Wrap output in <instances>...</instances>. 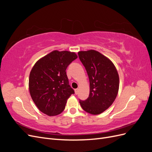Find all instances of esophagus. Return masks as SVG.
Listing matches in <instances>:
<instances>
[{"mask_svg":"<svg viewBox=\"0 0 152 152\" xmlns=\"http://www.w3.org/2000/svg\"><path fill=\"white\" fill-rule=\"evenodd\" d=\"M78 91H79V89H75V94H78Z\"/></svg>","mask_w":152,"mask_h":152,"instance_id":"1","label":"esophagus"}]
</instances>
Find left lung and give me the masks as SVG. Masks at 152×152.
Listing matches in <instances>:
<instances>
[{"label":"left lung","instance_id":"8db88e82","mask_svg":"<svg viewBox=\"0 0 152 152\" xmlns=\"http://www.w3.org/2000/svg\"><path fill=\"white\" fill-rule=\"evenodd\" d=\"M78 55L87 71L90 84L88 98L84 101L80 99L79 103L86 112L100 114L112 104L117 96V70L108 58L96 50L79 51Z\"/></svg>","mask_w":152,"mask_h":152}]
</instances>
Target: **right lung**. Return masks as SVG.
<instances>
[{
    "instance_id": "right-lung-1",
    "label": "right lung",
    "mask_w": 152,
    "mask_h": 152,
    "mask_svg": "<svg viewBox=\"0 0 152 152\" xmlns=\"http://www.w3.org/2000/svg\"><path fill=\"white\" fill-rule=\"evenodd\" d=\"M77 58L75 53L53 50L40 59L32 68L29 91L40 112L54 116L65 109L67 99L75 93L69 85L66 70Z\"/></svg>"
}]
</instances>
